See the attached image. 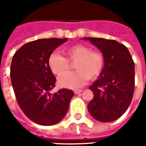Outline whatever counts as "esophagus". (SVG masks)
<instances>
[{"label":"esophagus","mask_w":146,"mask_h":146,"mask_svg":"<svg viewBox=\"0 0 146 146\" xmlns=\"http://www.w3.org/2000/svg\"><path fill=\"white\" fill-rule=\"evenodd\" d=\"M83 91L82 89H76V90H75L74 91V93H76V94H78V93H80Z\"/></svg>","instance_id":"1"}]
</instances>
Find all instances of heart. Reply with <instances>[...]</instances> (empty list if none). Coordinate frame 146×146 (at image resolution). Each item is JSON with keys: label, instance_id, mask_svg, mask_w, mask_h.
Segmentation results:
<instances>
[{"label": "heart", "instance_id": "1", "mask_svg": "<svg viewBox=\"0 0 146 146\" xmlns=\"http://www.w3.org/2000/svg\"><path fill=\"white\" fill-rule=\"evenodd\" d=\"M65 57L58 53H53L48 58V66L57 76L67 72L70 62L75 63L77 71L61 76L58 80L60 86L76 89L84 85L90 79H96L102 72L105 66V57L99 51L84 44H75L62 49Z\"/></svg>", "mask_w": 146, "mask_h": 146}]
</instances>
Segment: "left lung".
Returning a JSON list of instances; mask_svg holds the SVG:
<instances>
[{
    "label": "left lung",
    "mask_w": 146,
    "mask_h": 146,
    "mask_svg": "<svg viewBox=\"0 0 146 146\" xmlns=\"http://www.w3.org/2000/svg\"><path fill=\"white\" fill-rule=\"evenodd\" d=\"M105 57V66L89 88L93 98L88 110L100 122H111L125 113L131 104L135 87V66L125 45L115 40L85 37Z\"/></svg>",
    "instance_id": "8db88e82"
}]
</instances>
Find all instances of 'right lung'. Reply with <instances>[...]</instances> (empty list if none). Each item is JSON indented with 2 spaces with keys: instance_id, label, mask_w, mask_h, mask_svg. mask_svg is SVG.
<instances>
[{
  "instance_id": "right-lung-1",
  "label": "right lung",
  "mask_w": 146,
  "mask_h": 146,
  "mask_svg": "<svg viewBox=\"0 0 146 146\" xmlns=\"http://www.w3.org/2000/svg\"><path fill=\"white\" fill-rule=\"evenodd\" d=\"M66 40L49 38L27 43L12 59L10 77L18 104L27 117L40 125H53L62 120L74 96L72 90L65 88L49 93L56 78L48 66V58Z\"/></svg>"
}]
</instances>
